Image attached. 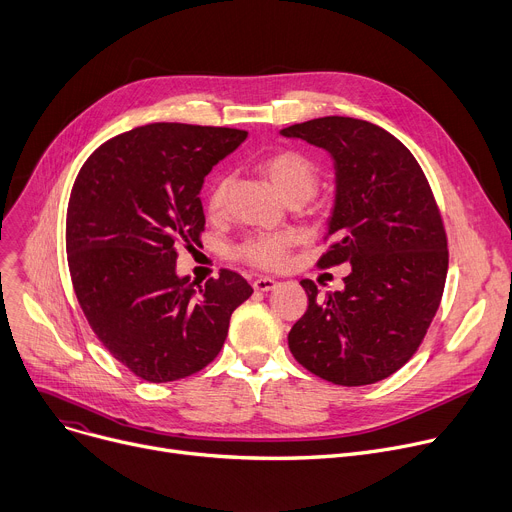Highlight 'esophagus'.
Masks as SVG:
<instances>
[{
	"label": "esophagus",
	"mask_w": 512,
	"mask_h": 512,
	"mask_svg": "<svg viewBox=\"0 0 512 512\" xmlns=\"http://www.w3.org/2000/svg\"><path fill=\"white\" fill-rule=\"evenodd\" d=\"M278 286V282L274 280V278H257L255 282H253V288L257 290V292H269V290H274Z\"/></svg>",
	"instance_id": "obj_1"
}]
</instances>
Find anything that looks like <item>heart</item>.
Returning a JSON list of instances; mask_svg holds the SVG:
<instances>
[{"label":"heart","mask_w":512,"mask_h":512,"mask_svg":"<svg viewBox=\"0 0 512 512\" xmlns=\"http://www.w3.org/2000/svg\"><path fill=\"white\" fill-rule=\"evenodd\" d=\"M263 175L276 187V191L284 197H300L302 201L309 199L319 185V166L298 150H278L271 152L261 160ZM228 189V179H216L210 195H208V210L210 214H218L224 206V197ZM292 247V238L286 232H263L249 236L247 241L236 249L238 257L263 267L276 269L282 267L288 259Z\"/></svg>","instance_id":"1"}]
</instances>
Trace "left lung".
Returning <instances> with one entry per match:
<instances>
[{
    "instance_id": "1",
    "label": "left lung",
    "mask_w": 512,
    "mask_h": 512,
    "mask_svg": "<svg viewBox=\"0 0 512 512\" xmlns=\"http://www.w3.org/2000/svg\"><path fill=\"white\" fill-rule=\"evenodd\" d=\"M331 154L335 206L319 267L350 263L344 290L319 294L288 333L292 356L317 377L383 381L420 348L445 290L447 232L414 154L383 127L321 117L280 131Z\"/></svg>"
}]
</instances>
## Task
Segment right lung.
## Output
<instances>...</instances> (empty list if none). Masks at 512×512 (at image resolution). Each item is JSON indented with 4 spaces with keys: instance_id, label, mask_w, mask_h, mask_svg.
Instances as JSON below:
<instances>
[{
    "instance_id": "add662e5",
    "label": "right lung",
    "mask_w": 512,
    "mask_h": 512,
    "mask_svg": "<svg viewBox=\"0 0 512 512\" xmlns=\"http://www.w3.org/2000/svg\"><path fill=\"white\" fill-rule=\"evenodd\" d=\"M247 131L185 123L135 127L96 148L67 203L65 249L82 311L135 377L168 383L206 368L253 288L236 271L199 286L177 276V247L206 226L203 179Z\"/></svg>"
}]
</instances>
